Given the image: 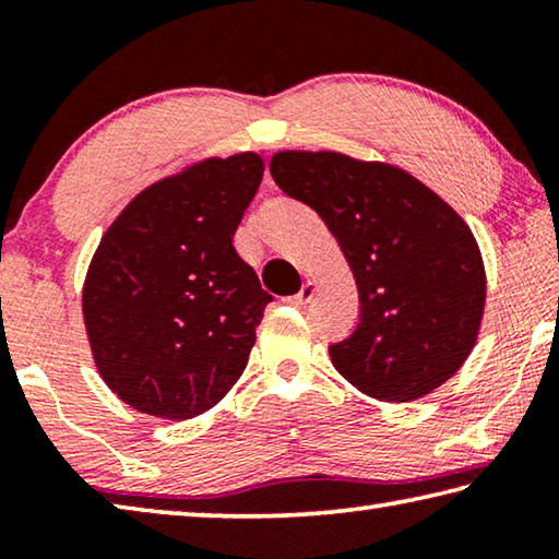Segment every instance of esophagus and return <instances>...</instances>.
I'll return each mask as SVG.
<instances>
[{
    "label": "esophagus",
    "mask_w": 559,
    "mask_h": 559,
    "mask_svg": "<svg viewBox=\"0 0 559 559\" xmlns=\"http://www.w3.org/2000/svg\"><path fill=\"white\" fill-rule=\"evenodd\" d=\"M313 296H316V283H302L300 286V290L296 293V296H290V298H286V302H290V306H296V308H300V306H306V302H310L313 300Z\"/></svg>",
    "instance_id": "34e87169"
}]
</instances>
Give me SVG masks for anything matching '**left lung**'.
Wrapping results in <instances>:
<instances>
[{
    "mask_svg": "<svg viewBox=\"0 0 559 559\" xmlns=\"http://www.w3.org/2000/svg\"><path fill=\"white\" fill-rule=\"evenodd\" d=\"M271 177L318 212L353 269L359 323L330 345L335 370L380 402H414L456 374L486 306L468 224L386 163L283 150L271 157Z\"/></svg>",
    "mask_w": 559,
    "mask_h": 559,
    "instance_id": "obj_1",
    "label": "left lung"
}]
</instances>
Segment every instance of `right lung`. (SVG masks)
<instances>
[{"instance_id":"right-lung-1","label":"right lung","mask_w":559,"mask_h":559,"mask_svg":"<svg viewBox=\"0 0 559 559\" xmlns=\"http://www.w3.org/2000/svg\"><path fill=\"white\" fill-rule=\"evenodd\" d=\"M263 177L257 153L210 157L143 189L83 283L93 359L132 409L192 419L239 380L273 300L234 249Z\"/></svg>"}]
</instances>
